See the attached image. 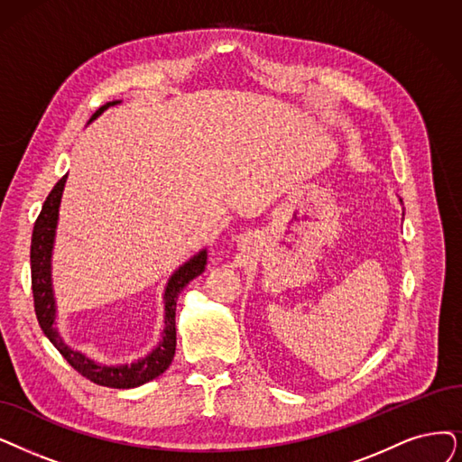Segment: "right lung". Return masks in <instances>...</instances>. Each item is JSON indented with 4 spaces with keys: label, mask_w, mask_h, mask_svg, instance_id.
I'll return each instance as SVG.
<instances>
[{
    "label": "right lung",
    "mask_w": 462,
    "mask_h": 462,
    "mask_svg": "<svg viewBox=\"0 0 462 462\" xmlns=\"http://www.w3.org/2000/svg\"><path fill=\"white\" fill-rule=\"evenodd\" d=\"M116 104H119V100L107 102L102 107H98L97 112L92 114L90 121H95L98 116L106 112L109 106H116ZM66 178L68 174L62 176L57 181V186L52 188V191L43 202V208L38 219H35L33 224L32 246H30V267H32V291H33L35 317H38V322L47 339L57 346L59 353L78 374H81L92 383L109 386V389H134V386H140L147 381L159 377L161 374L167 372V367L171 365L176 353V300L180 291L186 288L195 276H199L202 271H205L207 250H200L197 255H193L189 262H186L180 269H176L174 274L169 279V284L164 288V295H162V301H164L162 339L152 353L145 358H140L133 364H123V365H106V364L95 362L87 355H83L81 350H73L69 345H66L62 336L59 334L57 326H54V319H57V303H54L52 279H51V257H52L54 233H57L59 208H60V199H62Z\"/></svg>",
    "instance_id": "obj_1"
}]
</instances>
